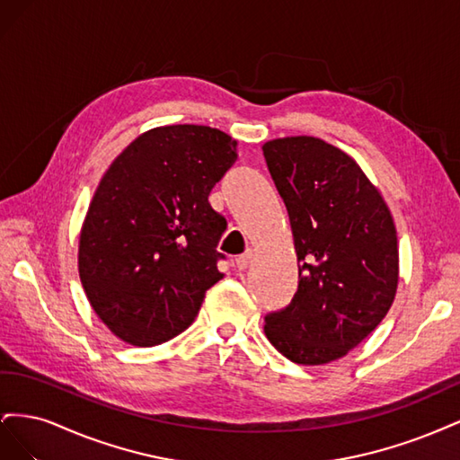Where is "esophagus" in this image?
Listing matches in <instances>:
<instances>
[{"mask_svg":"<svg viewBox=\"0 0 460 460\" xmlns=\"http://www.w3.org/2000/svg\"><path fill=\"white\" fill-rule=\"evenodd\" d=\"M252 259H253V252H252V249H249V252H245L243 255H240L238 259H235V269L245 270L249 264H252Z\"/></svg>","mask_w":460,"mask_h":460,"instance_id":"34e87169","label":"esophagus"}]
</instances>
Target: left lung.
Segmentation results:
<instances>
[{"label":"left lung","instance_id":"8db88e82","mask_svg":"<svg viewBox=\"0 0 460 460\" xmlns=\"http://www.w3.org/2000/svg\"><path fill=\"white\" fill-rule=\"evenodd\" d=\"M262 153L299 264L294 299L264 316V333L291 363L326 365L363 341L392 307L399 282L394 217L357 161L320 137H278Z\"/></svg>","mask_w":460,"mask_h":460}]
</instances>
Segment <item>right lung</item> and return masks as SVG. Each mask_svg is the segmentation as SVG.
I'll use <instances>...</instances> for the list:
<instances>
[{
  "label": "right lung",
  "mask_w": 460,
  "mask_h": 460,
  "mask_svg": "<svg viewBox=\"0 0 460 460\" xmlns=\"http://www.w3.org/2000/svg\"><path fill=\"white\" fill-rule=\"evenodd\" d=\"M238 142L199 124L137 136L97 186L78 242V274L95 314L136 347L169 341L196 320L222 276L226 218L208 193Z\"/></svg>",
  "instance_id": "add662e5"
}]
</instances>
